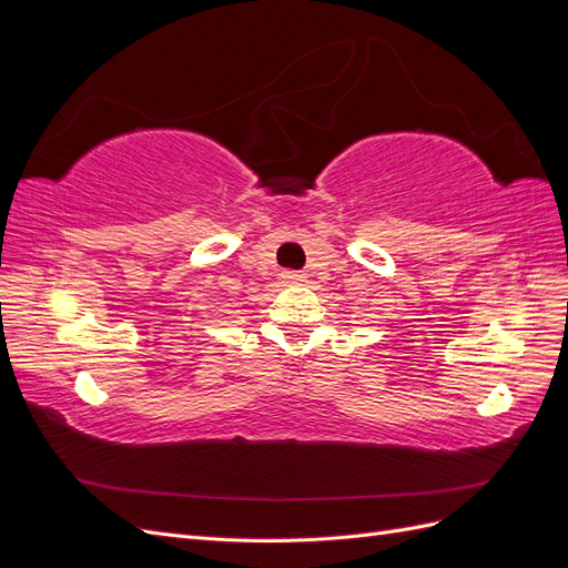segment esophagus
<instances>
[{
	"label": "esophagus",
	"instance_id": "esophagus-1",
	"mask_svg": "<svg viewBox=\"0 0 568 568\" xmlns=\"http://www.w3.org/2000/svg\"><path fill=\"white\" fill-rule=\"evenodd\" d=\"M282 277H284L288 284H303V282H305V274H303V272H284Z\"/></svg>",
	"mask_w": 568,
	"mask_h": 568
}]
</instances>
